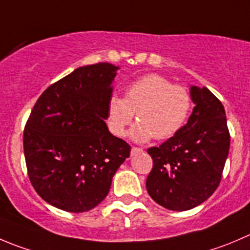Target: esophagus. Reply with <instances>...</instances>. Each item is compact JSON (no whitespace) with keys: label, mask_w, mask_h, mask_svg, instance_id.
I'll return each mask as SVG.
<instances>
[{"label":"esophagus","mask_w":250,"mask_h":250,"mask_svg":"<svg viewBox=\"0 0 250 250\" xmlns=\"http://www.w3.org/2000/svg\"><path fill=\"white\" fill-rule=\"evenodd\" d=\"M140 152H142V148H140V147H132V148H131L132 156H135L136 153H140Z\"/></svg>","instance_id":"obj_1"}]
</instances>
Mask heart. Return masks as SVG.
I'll return each instance as SVG.
<instances>
[{
    "label": "heart",
    "instance_id": "heart-1",
    "mask_svg": "<svg viewBox=\"0 0 250 250\" xmlns=\"http://www.w3.org/2000/svg\"><path fill=\"white\" fill-rule=\"evenodd\" d=\"M191 96L184 85L173 84L161 75H146L126 87L125 97L113 96L108 102V125L116 136H124L134 120L139 123L131 135L136 141L174 136L191 111Z\"/></svg>",
    "mask_w": 250,
    "mask_h": 250
}]
</instances>
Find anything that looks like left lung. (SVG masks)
<instances>
[{
	"label": "left lung",
	"instance_id": "8db88e82",
	"mask_svg": "<svg viewBox=\"0 0 250 250\" xmlns=\"http://www.w3.org/2000/svg\"><path fill=\"white\" fill-rule=\"evenodd\" d=\"M195 106L178 134L147 149L153 167L146 180L149 196L163 208L187 211L208 200L220 185L229 151L222 103L206 87L192 85Z\"/></svg>",
	"mask_w": 250,
	"mask_h": 250
}]
</instances>
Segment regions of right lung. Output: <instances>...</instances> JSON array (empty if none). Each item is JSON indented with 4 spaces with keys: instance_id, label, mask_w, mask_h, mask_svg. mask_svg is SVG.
<instances>
[{
    "instance_id": "add662e5",
    "label": "right lung",
    "mask_w": 250,
    "mask_h": 250,
    "mask_svg": "<svg viewBox=\"0 0 250 250\" xmlns=\"http://www.w3.org/2000/svg\"><path fill=\"white\" fill-rule=\"evenodd\" d=\"M118 67L83 66L38 98L23 134L28 177L50 205L68 212L96 208L131 147L109 132L108 102Z\"/></svg>"
}]
</instances>
